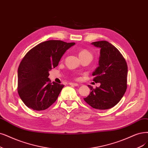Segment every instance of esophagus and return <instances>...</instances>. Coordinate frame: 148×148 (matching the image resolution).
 I'll use <instances>...</instances> for the list:
<instances>
[{"label":"esophagus","instance_id":"obj_1","mask_svg":"<svg viewBox=\"0 0 148 148\" xmlns=\"http://www.w3.org/2000/svg\"><path fill=\"white\" fill-rule=\"evenodd\" d=\"M70 85H72V86H79V84H75V83H69V84Z\"/></svg>","mask_w":148,"mask_h":148}]
</instances>
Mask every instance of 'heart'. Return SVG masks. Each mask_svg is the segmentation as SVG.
<instances>
[{
  "label": "heart",
  "instance_id": "1",
  "mask_svg": "<svg viewBox=\"0 0 148 148\" xmlns=\"http://www.w3.org/2000/svg\"><path fill=\"white\" fill-rule=\"evenodd\" d=\"M91 56V53L88 51L86 50V49H83L79 52V56L80 57H83V56Z\"/></svg>",
  "mask_w": 148,
  "mask_h": 148
}]
</instances>
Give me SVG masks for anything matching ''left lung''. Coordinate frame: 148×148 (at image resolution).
Listing matches in <instances>:
<instances>
[{
  "instance_id": "obj_1",
  "label": "left lung",
  "mask_w": 148,
  "mask_h": 148,
  "mask_svg": "<svg viewBox=\"0 0 148 148\" xmlns=\"http://www.w3.org/2000/svg\"><path fill=\"white\" fill-rule=\"evenodd\" d=\"M91 44L101 49L99 66L92 74L93 81L101 85L96 89L88 85L91 91L84 99L92 108L106 110L116 106L126 91L127 65L122 54L110 42Z\"/></svg>"
}]
</instances>
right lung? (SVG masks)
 I'll list each match as a JSON object with an SVG mask.
<instances>
[{
  "instance_id": "add662e5",
  "label": "right lung",
  "mask_w": 148,
  "mask_h": 148,
  "mask_svg": "<svg viewBox=\"0 0 148 148\" xmlns=\"http://www.w3.org/2000/svg\"><path fill=\"white\" fill-rule=\"evenodd\" d=\"M75 44L49 40L26 53L18 70V91L27 107L44 110L56 101L64 85L51 83L49 72L57 66L65 52Z\"/></svg>"
}]
</instances>
